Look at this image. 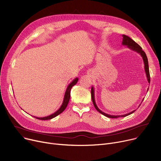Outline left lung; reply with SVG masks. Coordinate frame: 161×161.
I'll use <instances>...</instances> for the list:
<instances>
[{
  "instance_id": "left-lung-1",
  "label": "left lung",
  "mask_w": 161,
  "mask_h": 161,
  "mask_svg": "<svg viewBox=\"0 0 161 161\" xmlns=\"http://www.w3.org/2000/svg\"><path fill=\"white\" fill-rule=\"evenodd\" d=\"M123 41H122V45L123 46H126L129 49H131L132 51H134L137 53H138L139 54H140V55L142 56V60L144 62V70L146 72V75H147V80L148 81V83H150V71H149V66H148V58L147 55H146V53L142 51L141 47L135 41H134L132 39L130 38L129 36L123 35ZM147 91V92H148ZM91 97H92V100L93 102V104L94 107L96 108V109L101 114L104 115L105 116L107 117V118H120V117H126L128 115H130L131 114L134 113L136 110H134L133 111H131V112H129L128 114H124V115H110L108 114H106L103 112H102L97 106L96 101H95V99H94V86H92L91 88ZM142 99V101H143ZM141 105V104H140ZM139 105V106H140Z\"/></svg>"
}]
</instances>
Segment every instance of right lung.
Segmentation results:
<instances>
[{
    "mask_svg": "<svg viewBox=\"0 0 161 161\" xmlns=\"http://www.w3.org/2000/svg\"><path fill=\"white\" fill-rule=\"evenodd\" d=\"M78 81V78H76L75 79L73 80V81L68 85L67 88L66 89V91L65 92L63 103H62L61 107H60V108L58 109L57 111H56L55 112H54L53 114H52L43 117V118H38V117H35V116H34V118H35L38 119H41V120H47V119H51L55 118V117H56L57 115L60 114L61 113H62L65 110V109L66 108V107L69 103V101L70 97V91H71L72 87L77 83Z\"/></svg>",
    "mask_w": 161,
    "mask_h": 161,
    "instance_id": "obj_1",
    "label": "right lung"
}]
</instances>
